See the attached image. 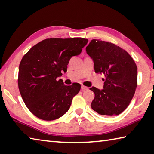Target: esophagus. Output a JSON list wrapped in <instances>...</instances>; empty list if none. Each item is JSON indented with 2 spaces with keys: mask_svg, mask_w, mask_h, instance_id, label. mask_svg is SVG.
I'll return each instance as SVG.
<instances>
[{
  "mask_svg": "<svg viewBox=\"0 0 154 154\" xmlns=\"http://www.w3.org/2000/svg\"><path fill=\"white\" fill-rule=\"evenodd\" d=\"M88 87L85 86V85H82V90H88Z\"/></svg>",
  "mask_w": 154,
  "mask_h": 154,
  "instance_id": "1",
  "label": "esophagus"
}]
</instances>
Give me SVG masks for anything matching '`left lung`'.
Masks as SVG:
<instances>
[{
    "label": "left lung",
    "instance_id": "left-lung-1",
    "mask_svg": "<svg viewBox=\"0 0 154 154\" xmlns=\"http://www.w3.org/2000/svg\"><path fill=\"white\" fill-rule=\"evenodd\" d=\"M96 73L103 74L104 89L90 90L95 94L91 107L98 114L118 116L128 106L137 87V66L128 52L115 44L93 39L86 48Z\"/></svg>",
    "mask_w": 154,
    "mask_h": 154
}]
</instances>
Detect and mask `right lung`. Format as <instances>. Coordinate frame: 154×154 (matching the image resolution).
I'll list each match as a JSON object with an SVG mask.
<instances>
[{
  "label": "right lung",
  "mask_w": 154,
  "mask_h": 154,
  "mask_svg": "<svg viewBox=\"0 0 154 154\" xmlns=\"http://www.w3.org/2000/svg\"><path fill=\"white\" fill-rule=\"evenodd\" d=\"M88 40L83 38H50L31 48L20 62L18 88L26 106L33 115L45 121L60 118L69 111L81 89L73 83L64 84L57 77L67 71L72 56H77Z\"/></svg>",
  "instance_id": "add662e5"
}]
</instances>
